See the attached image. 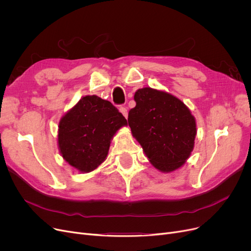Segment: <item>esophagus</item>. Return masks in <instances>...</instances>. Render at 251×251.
<instances>
[{"mask_svg":"<svg viewBox=\"0 0 251 251\" xmlns=\"http://www.w3.org/2000/svg\"><path fill=\"white\" fill-rule=\"evenodd\" d=\"M119 111H120V112L123 114V116H124L125 118H127V116H128V111H127V108H126V107H120V109H119Z\"/></svg>","mask_w":251,"mask_h":251,"instance_id":"1","label":"esophagus"}]
</instances>
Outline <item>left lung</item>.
<instances>
[{
  "instance_id": "obj_1",
  "label": "left lung",
  "mask_w": 251,
  "mask_h": 251,
  "mask_svg": "<svg viewBox=\"0 0 251 251\" xmlns=\"http://www.w3.org/2000/svg\"><path fill=\"white\" fill-rule=\"evenodd\" d=\"M134 100L128 124L151 164L164 173L181 168L194 148L196 122L190 110L178 98L151 87L138 89Z\"/></svg>"
}]
</instances>
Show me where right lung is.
Wrapping results in <instances>:
<instances>
[{
  "label": "right lung",
  "mask_w": 251,
  "mask_h": 251,
  "mask_svg": "<svg viewBox=\"0 0 251 251\" xmlns=\"http://www.w3.org/2000/svg\"><path fill=\"white\" fill-rule=\"evenodd\" d=\"M126 125L125 117L109 100L85 96L61 118L59 151L79 172H91L105 160L112 138Z\"/></svg>",
  "instance_id": "obj_1"
}]
</instances>
